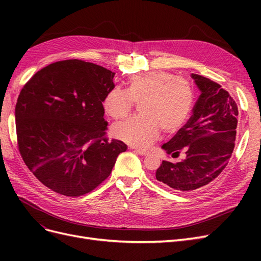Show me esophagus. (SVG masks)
Segmentation results:
<instances>
[{
  "label": "esophagus",
  "mask_w": 261,
  "mask_h": 261,
  "mask_svg": "<svg viewBox=\"0 0 261 261\" xmlns=\"http://www.w3.org/2000/svg\"><path fill=\"white\" fill-rule=\"evenodd\" d=\"M135 151H136L138 154H140V155H147V154H149V151H147V150H140V149H136Z\"/></svg>",
  "instance_id": "1"
}]
</instances>
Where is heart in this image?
<instances>
[{
  "label": "heart",
  "instance_id": "b5f03b06",
  "mask_svg": "<svg viewBox=\"0 0 261 261\" xmlns=\"http://www.w3.org/2000/svg\"><path fill=\"white\" fill-rule=\"evenodd\" d=\"M195 92L185 78L164 70H151L133 76L127 88H113L103 100L106 113L124 120L140 103L141 115L116 124L113 135L136 148H147L164 133H174L183 126L194 108Z\"/></svg>",
  "mask_w": 261,
  "mask_h": 261
}]
</instances>
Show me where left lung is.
I'll use <instances>...</instances> for the list:
<instances>
[{
  "instance_id": "obj_1",
  "label": "left lung",
  "mask_w": 261,
  "mask_h": 261,
  "mask_svg": "<svg viewBox=\"0 0 261 261\" xmlns=\"http://www.w3.org/2000/svg\"><path fill=\"white\" fill-rule=\"evenodd\" d=\"M200 90L193 115L162 148L178 162L162 161L155 178L178 192H193L216 179L231 159L235 147L239 109L234 99L219 84L192 74Z\"/></svg>"
}]
</instances>
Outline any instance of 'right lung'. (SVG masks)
Here are the masks:
<instances>
[{
	"label": "right lung",
	"instance_id": "1",
	"mask_svg": "<svg viewBox=\"0 0 261 261\" xmlns=\"http://www.w3.org/2000/svg\"><path fill=\"white\" fill-rule=\"evenodd\" d=\"M115 73L82 60L52 63L19 93L15 120L23 162L53 192L78 197L111 174L127 146L107 137L102 106Z\"/></svg>",
	"mask_w": 261,
	"mask_h": 261
}]
</instances>
